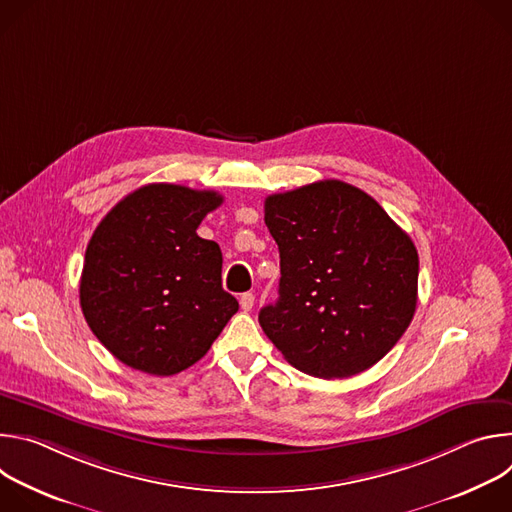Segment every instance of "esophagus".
Here are the masks:
<instances>
[{"mask_svg":"<svg viewBox=\"0 0 512 512\" xmlns=\"http://www.w3.org/2000/svg\"><path fill=\"white\" fill-rule=\"evenodd\" d=\"M239 302H241V310H243V312H251V308L255 306V296L249 294V291H247V294L241 296Z\"/></svg>","mask_w":512,"mask_h":512,"instance_id":"1","label":"esophagus"}]
</instances>
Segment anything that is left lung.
<instances>
[{
	"label": "left lung",
	"instance_id": "1",
	"mask_svg": "<svg viewBox=\"0 0 512 512\" xmlns=\"http://www.w3.org/2000/svg\"><path fill=\"white\" fill-rule=\"evenodd\" d=\"M279 247V300L259 324L285 360L320 379L371 369L417 306L419 257L381 204L340 180L265 198Z\"/></svg>",
	"mask_w": 512,
	"mask_h": 512
}]
</instances>
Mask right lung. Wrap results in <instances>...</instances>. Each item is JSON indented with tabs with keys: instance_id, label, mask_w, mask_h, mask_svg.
<instances>
[{
	"instance_id": "right-lung-1",
	"label": "right lung",
	"mask_w": 512,
	"mask_h": 512,
	"mask_svg": "<svg viewBox=\"0 0 512 512\" xmlns=\"http://www.w3.org/2000/svg\"><path fill=\"white\" fill-rule=\"evenodd\" d=\"M223 204L212 190L148 184L95 229L81 275V308L101 344L127 367L176 375L198 362L239 302L223 289V253L196 235Z\"/></svg>"
}]
</instances>
